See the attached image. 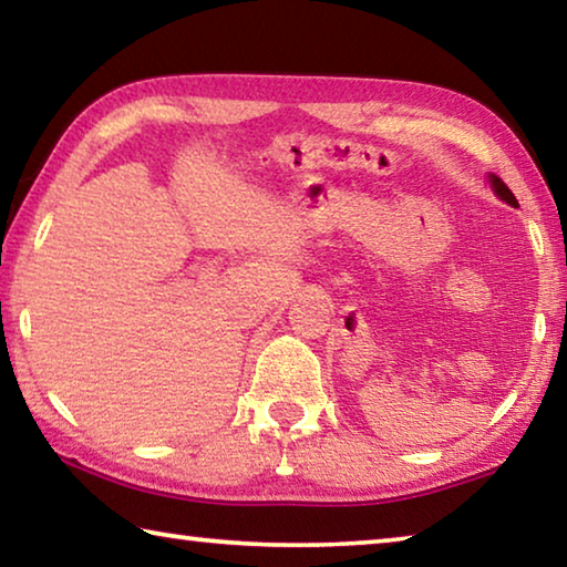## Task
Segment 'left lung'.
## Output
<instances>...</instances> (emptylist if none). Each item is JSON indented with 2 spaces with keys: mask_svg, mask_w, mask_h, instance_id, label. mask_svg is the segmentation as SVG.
Returning <instances> with one entry per match:
<instances>
[{
  "mask_svg": "<svg viewBox=\"0 0 567 567\" xmlns=\"http://www.w3.org/2000/svg\"><path fill=\"white\" fill-rule=\"evenodd\" d=\"M487 179H491V187H493V192L497 197L503 199V203H507V205H513V207H517V199H515V195L511 189H507V185L505 182L497 177V175H487Z\"/></svg>",
  "mask_w": 567,
  "mask_h": 567,
  "instance_id": "8db88e82",
  "label": "left lung"
}]
</instances>
